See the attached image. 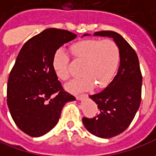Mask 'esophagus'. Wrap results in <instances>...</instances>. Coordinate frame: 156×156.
Returning <instances> with one entry per match:
<instances>
[{"label": "esophagus", "instance_id": "obj_1", "mask_svg": "<svg viewBox=\"0 0 156 156\" xmlns=\"http://www.w3.org/2000/svg\"><path fill=\"white\" fill-rule=\"evenodd\" d=\"M87 95L86 94H82V95H78V96H76V98L78 99V100H81L82 98H84V97H86Z\"/></svg>", "mask_w": 156, "mask_h": 156}]
</instances>
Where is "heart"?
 I'll list each match as a JSON object with an SVG mask.
<instances>
[{"mask_svg":"<svg viewBox=\"0 0 156 156\" xmlns=\"http://www.w3.org/2000/svg\"><path fill=\"white\" fill-rule=\"evenodd\" d=\"M70 51L76 61L83 63L82 78L69 83L66 88L71 93L90 90L94 87H107L115 76L119 62V48L111 39L88 38L74 42ZM55 73L62 81L70 78L69 58L62 50L55 52L52 59Z\"/></svg>","mask_w":156,"mask_h":156,"instance_id":"heart-1","label":"heart"}]
</instances>
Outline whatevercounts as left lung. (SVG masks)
I'll return each mask as SVG.
<instances>
[{"label": "left lung", "instance_id": "obj_1", "mask_svg": "<svg viewBox=\"0 0 156 156\" xmlns=\"http://www.w3.org/2000/svg\"><path fill=\"white\" fill-rule=\"evenodd\" d=\"M94 36L114 39L120 62L113 81L100 93L89 95L98 113L94 118L83 117V123L94 135L108 139L123 133L134 119L140 105L142 74L136 52L122 36L112 31L96 32Z\"/></svg>", "mask_w": 156, "mask_h": 156}]
</instances>
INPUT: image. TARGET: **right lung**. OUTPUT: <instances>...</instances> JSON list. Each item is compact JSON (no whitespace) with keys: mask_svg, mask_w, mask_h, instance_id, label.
I'll list each match as a JSON object with an SVG mask.
<instances>
[{"mask_svg":"<svg viewBox=\"0 0 156 156\" xmlns=\"http://www.w3.org/2000/svg\"><path fill=\"white\" fill-rule=\"evenodd\" d=\"M77 35L48 28L23 45L9 75L6 101L17 127L40 137L58 124L61 111L74 96L66 92L52 67L55 52Z\"/></svg>","mask_w":156,"mask_h":156,"instance_id":"right-lung-1","label":"right lung"}]
</instances>
